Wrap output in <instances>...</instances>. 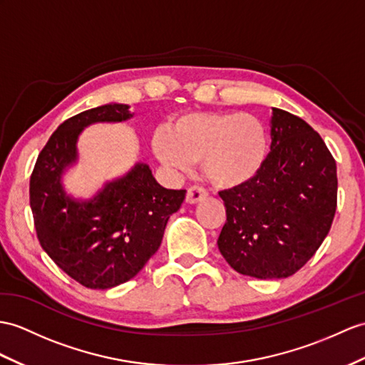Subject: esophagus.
I'll use <instances>...</instances> for the list:
<instances>
[{
	"label": "esophagus",
	"instance_id": "1",
	"mask_svg": "<svg viewBox=\"0 0 365 365\" xmlns=\"http://www.w3.org/2000/svg\"><path fill=\"white\" fill-rule=\"evenodd\" d=\"M206 197H207L206 190L200 187V185H192V187H189V190H187V195H185V201H187L189 204H195V202L204 200Z\"/></svg>",
	"mask_w": 365,
	"mask_h": 365
}]
</instances>
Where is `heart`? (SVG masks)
Instances as JSON below:
<instances>
[{
    "mask_svg": "<svg viewBox=\"0 0 365 365\" xmlns=\"http://www.w3.org/2000/svg\"><path fill=\"white\" fill-rule=\"evenodd\" d=\"M153 153L164 165L185 172L192 161L218 189L252 181L269 155V133L254 114L197 111L178 115L153 135Z\"/></svg>",
    "mask_w": 365,
    "mask_h": 365,
    "instance_id": "b5f03b06",
    "label": "heart"
}]
</instances>
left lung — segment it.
I'll list each match as a JSON object with an SVG mask.
<instances>
[{
	"instance_id": "1",
	"label": "left lung",
	"mask_w": 365,
	"mask_h": 365,
	"mask_svg": "<svg viewBox=\"0 0 365 365\" xmlns=\"http://www.w3.org/2000/svg\"><path fill=\"white\" fill-rule=\"evenodd\" d=\"M226 223L218 250L255 279H285L322 245L337 202L336 161L319 133L272 108L271 152L252 181L220 192Z\"/></svg>"
}]
</instances>
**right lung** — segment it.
I'll use <instances>...</instances> for the list:
<instances>
[{
	"mask_svg": "<svg viewBox=\"0 0 365 365\" xmlns=\"http://www.w3.org/2000/svg\"><path fill=\"white\" fill-rule=\"evenodd\" d=\"M133 118L125 103H106L65 120L35 163L29 200L41 247L60 269L91 289L118 287L144 268L161 246L167 221L185 190L165 189L147 164L106 181L91 198L66 193L63 175L77 164V140L99 122Z\"/></svg>",
	"mask_w": 365,
	"mask_h": 365,
	"instance_id": "obj_1",
	"label": "right lung"
}]
</instances>
